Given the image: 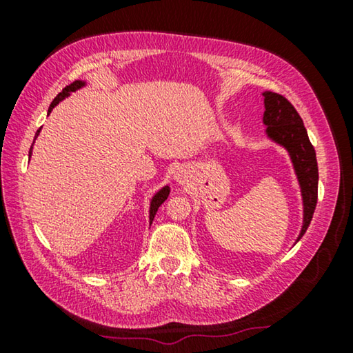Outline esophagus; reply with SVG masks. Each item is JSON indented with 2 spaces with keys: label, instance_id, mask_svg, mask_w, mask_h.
Wrapping results in <instances>:
<instances>
[{
  "label": "esophagus",
  "instance_id": "esophagus-1",
  "mask_svg": "<svg viewBox=\"0 0 353 353\" xmlns=\"http://www.w3.org/2000/svg\"><path fill=\"white\" fill-rule=\"evenodd\" d=\"M173 180H175L178 185H186V183L190 181V172H188L186 168H178L175 172V176H173Z\"/></svg>",
  "mask_w": 353,
  "mask_h": 353
}]
</instances>
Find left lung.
<instances>
[{"label":"left lung","instance_id":"8db88e82","mask_svg":"<svg viewBox=\"0 0 353 353\" xmlns=\"http://www.w3.org/2000/svg\"><path fill=\"white\" fill-rule=\"evenodd\" d=\"M263 94V123L267 130L268 139L284 148L291 157L294 173H296L299 188H301L303 220L302 230L299 233L297 241L305 234V231L313 219V212L318 199V163L316 154L307 130L294 105L278 93L265 91ZM296 241V243H297Z\"/></svg>","mask_w":353,"mask_h":353}]
</instances>
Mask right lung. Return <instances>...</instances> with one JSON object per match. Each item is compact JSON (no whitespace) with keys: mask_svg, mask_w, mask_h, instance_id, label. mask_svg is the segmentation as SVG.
<instances>
[{"mask_svg":"<svg viewBox=\"0 0 353 353\" xmlns=\"http://www.w3.org/2000/svg\"><path fill=\"white\" fill-rule=\"evenodd\" d=\"M86 83L85 81H81V80H77V81H74V83H70L69 86H65L64 90L61 91L59 94L56 96L54 99H52V103H51V105H50V109H48V115L51 114V110L56 108L57 104L61 103V101H64L67 96H70V93L72 91H77V90H80L81 86H85ZM41 130V128H40ZM40 130H38L37 132V134H35V139H37V137L38 134H40ZM35 143V141H33ZM32 149H33V144H32V148H30V151H28V157H32ZM168 194H170V186L168 185H165V186H162L161 190H159L156 194L152 196V199H151V204H149V223H152V220H154V216H156V214H157V209L159 207H161L163 202H165V199L168 197Z\"/></svg>","mask_w":353,"mask_h":353,"instance_id":"obj_1","label":"right lung"}]
</instances>
